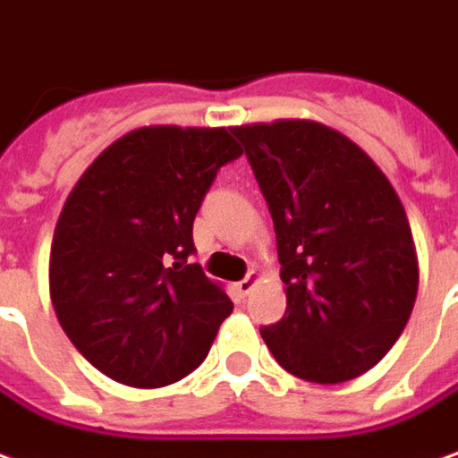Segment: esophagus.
Masks as SVG:
<instances>
[{"label": "esophagus", "mask_w": 458, "mask_h": 458, "mask_svg": "<svg viewBox=\"0 0 458 458\" xmlns=\"http://www.w3.org/2000/svg\"><path fill=\"white\" fill-rule=\"evenodd\" d=\"M257 282H259V275H257V272H250L242 282H236V290H239V294H250Z\"/></svg>", "instance_id": "1"}]
</instances>
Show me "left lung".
<instances>
[{
    "instance_id": "1",
    "label": "left lung",
    "mask_w": 458,
    "mask_h": 458,
    "mask_svg": "<svg viewBox=\"0 0 458 458\" xmlns=\"http://www.w3.org/2000/svg\"><path fill=\"white\" fill-rule=\"evenodd\" d=\"M275 222L287 312L262 327L297 378L343 383L394 348L419 293L406 208L358 143L318 121L232 128Z\"/></svg>"
}]
</instances>
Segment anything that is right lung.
Instances as JSON below:
<instances>
[{
	"mask_svg": "<svg viewBox=\"0 0 458 458\" xmlns=\"http://www.w3.org/2000/svg\"><path fill=\"white\" fill-rule=\"evenodd\" d=\"M229 128L146 125L110 143L64 201L50 250V300L90 363L161 388L207 358L232 300L199 265L193 219L224 164Z\"/></svg>",
	"mask_w": 458,
	"mask_h": 458,
	"instance_id": "right-lung-1",
	"label": "right lung"
}]
</instances>
